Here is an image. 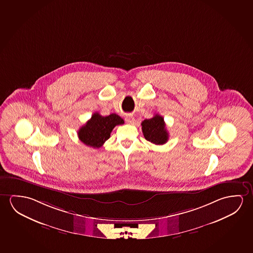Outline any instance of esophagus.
<instances>
[{
    "label": "esophagus",
    "instance_id": "34e87169",
    "mask_svg": "<svg viewBox=\"0 0 253 253\" xmlns=\"http://www.w3.org/2000/svg\"><path fill=\"white\" fill-rule=\"evenodd\" d=\"M125 121L128 125H134L135 124V118L131 115H128L125 117Z\"/></svg>",
    "mask_w": 253,
    "mask_h": 253
}]
</instances>
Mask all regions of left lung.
Masks as SVG:
<instances>
[{
    "instance_id": "obj_1",
    "label": "left lung",
    "mask_w": 253,
    "mask_h": 253,
    "mask_svg": "<svg viewBox=\"0 0 253 253\" xmlns=\"http://www.w3.org/2000/svg\"><path fill=\"white\" fill-rule=\"evenodd\" d=\"M142 130L144 138L152 144H166L168 140V132L163 117L155 115L151 119H145L142 122Z\"/></svg>"
}]
</instances>
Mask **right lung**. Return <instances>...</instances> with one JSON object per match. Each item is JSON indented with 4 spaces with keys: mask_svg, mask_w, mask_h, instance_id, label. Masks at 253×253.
<instances>
[{
    "mask_svg": "<svg viewBox=\"0 0 253 253\" xmlns=\"http://www.w3.org/2000/svg\"><path fill=\"white\" fill-rule=\"evenodd\" d=\"M124 124V119L117 114L102 117L95 112L85 125L79 129V138L83 144L90 147L100 148L109 139L113 128L117 125Z\"/></svg>",
    "mask_w": 253,
    "mask_h": 253,
    "instance_id": "1",
    "label": "right lung"
}]
</instances>
